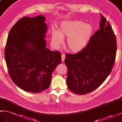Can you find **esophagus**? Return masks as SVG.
Segmentation results:
<instances>
[{"label": "esophagus", "mask_w": 122, "mask_h": 122, "mask_svg": "<svg viewBox=\"0 0 122 122\" xmlns=\"http://www.w3.org/2000/svg\"><path fill=\"white\" fill-rule=\"evenodd\" d=\"M65 59V55L64 54H62V56H61V60L62 61H64V59Z\"/></svg>", "instance_id": "obj_1"}]
</instances>
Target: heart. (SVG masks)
<instances>
[{"instance_id":"obj_1","label":"heart","mask_w":122,"mask_h":122,"mask_svg":"<svg viewBox=\"0 0 122 122\" xmlns=\"http://www.w3.org/2000/svg\"><path fill=\"white\" fill-rule=\"evenodd\" d=\"M93 32L91 24L78 20L62 21L59 30L53 29L51 42L58 47L63 42L64 37H67L65 46L72 53H79L87 46Z\"/></svg>"}]
</instances>
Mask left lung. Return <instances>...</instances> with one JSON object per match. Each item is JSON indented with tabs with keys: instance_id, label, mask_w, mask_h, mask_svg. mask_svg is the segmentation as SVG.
I'll use <instances>...</instances> for the list:
<instances>
[{
	"instance_id": "left-lung-1",
	"label": "left lung",
	"mask_w": 122,
	"mask_h": 122,
	"mask_svg": "<svg viewBox=\"0 0 122 122\" xmlns=\"http://www.w3.org/2000/svg\"><path fill=\"white\" fill-rule=\"evenodd\" d=\"M100 29L91 37L84 50L76 54H66L68 89L84 95L95 90L109 75L117 52V39L112 27L101 14Z\"/></svg>"
}]
</instances>
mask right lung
Returning <instances> with one entry per match:
<instances>
[{"instance_id":"1","label":"right lung","mask_w":122,"mask_h":122,"mask_svg":"<svg viewBox=\"0 0 122 122\" xmlns=\"http://www.w3.org/2000/svg\"><path fill=\"white\" fill-rule=\"evenodd\" d=\"M46 17H24L10 30L5 57L9 75L19 88L38 93L47 89L51 76L61 63V54L46 47Z\"/></svg>"}]
</instances>
